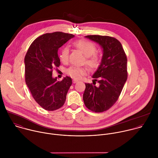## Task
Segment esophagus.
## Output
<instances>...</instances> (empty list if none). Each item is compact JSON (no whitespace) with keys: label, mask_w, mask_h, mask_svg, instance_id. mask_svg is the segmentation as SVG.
<instances>
[{"label":"esophagus","mask_w":158,"mask_h":158,"mask_svg":"<svg viewBox=\"0 0 158 158\" xmlns=\"http://www.w3.org/2000/svg\"><path fill=\"white\" fill-rule=\"evenodd\" d=\"M78 82L77 80H76V79H74V80H73V83H74V84H75V83H76V82Z\"/></svg>","instance_id":"obj_1"}]
</instances>
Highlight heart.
I'll return each instance as SVG.
<instances>
[{
    "label": "heart",
    "mask_w": 158,
    "mask_h": 158,
    "mask_svg": "<svg viewBox=\"0 0 158 158\" xmlns=\"http://www.w3.org/2000/svg\"><path fill=\"white\" fill-rule=\"evenodd\" d=\"M74 46L80 51L85 56V63L91 67V68H95L98 67L100 63V57L99 54L96 52V46L92 42L86 40H79L75 41ZM69 48L65 46L64 47L59 56L60 59L63 62H67L69 59ZM87 69L86 67H77L71 66L66 70V73L76 79H80L86 73Z\"/></svg>",
    "instance_id": "obj_1"
}]
</instances>
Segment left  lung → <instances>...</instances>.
Wrapping results in <instances>:
<instances>
[{"instance_id": "left-lung-1", "label": "left lung", "mask_w": 158, "mask_h": 158, "mask_svg": "<svg viewBox=\"0 0 158 158\" xmlns=\"http://www.w3.org/2000/svg\"><path fill=\"white\" fill-rule=\"evenodd\" d=\"M99 44L103 49L101 63L93 74L99 86L85 83L83 100L87 109L102 112L110 109L118 101L127 78V57L121 42L107 35L85 36ZM96 84V82H95Z\"/></svg>"}]
</instances>
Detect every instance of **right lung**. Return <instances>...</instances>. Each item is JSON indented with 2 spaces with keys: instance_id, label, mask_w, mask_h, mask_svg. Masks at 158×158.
Instances as JSON below:
<instances>
[{
  "instance_id": "1",
  "label": "right lung",
  "mask_w": 158,
  "mask_h": 158,
  "mask_svg": "<svg viewBox=\"0 0 158 158\" xmlns=\"http://www.w3.org/2000/svg\"><path fill=\"white\" fill-rule=\"evenodd\" d=\"M74 35L62 32L43 34L35 39L25 56V79L34 100L43 109L55 110L65 103L72 79L66 76L61 81L52 76L60 65L57 51Z\"/></svg>"
}]
</instances>
